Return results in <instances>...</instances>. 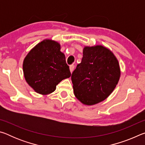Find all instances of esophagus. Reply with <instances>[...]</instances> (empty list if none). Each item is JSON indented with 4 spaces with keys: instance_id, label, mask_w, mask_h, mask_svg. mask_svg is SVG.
Segmentation results:
<instances>
[{
    "instance_id": "esophagus-1",
    "label": "esophagus",
    "mask_w": 145,
    "mask_h": 145,
    "mask_svg": "<svg viewBox=\"0 0 145 145\" xmlns=\"http://www.w3.org/2000/svg\"><path fill=\"white\" fill-rule=\"evenodd\" d=\"M74 68H75V66L73 65H72L70 66V70L71 73H72L73 70H74Z\"/></svg>"
}]
</instances>
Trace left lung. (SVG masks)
<instances>
[{"label":"left lung","instance_id":"1","mask_svg":"<svg viewBox=\"0 0 145 145\" xmlns=\"http://www.w3.org/2000/svg\"><path fill=\"white\" fill-rule=\"evenodd\" d=\"M120 77L116 57L102 45L85 46L81 63L71 77L75 96L88 105L106 99L116 88Z\"/></svg>","mask_w":145,"mask_h":145}]
</instances>
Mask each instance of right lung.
Listing matches in <instances>:
<instances>
[{"label":"right lung","instance_id":"right-lung-1","mask_svg":"<svg viewBox=\"0 0 145 145\" xmlns=\"http://www.w3.org/2000/svg\"><path fill=\"white\" fill-rule=\"evenodd\" d=\"M60 49L57 42L45 40L34 46L24 59V77L36 93L50 94L61 80L71 76L65 56Z\"/></svg>","mask_w":145,"mask_h":145}]
</instances>
